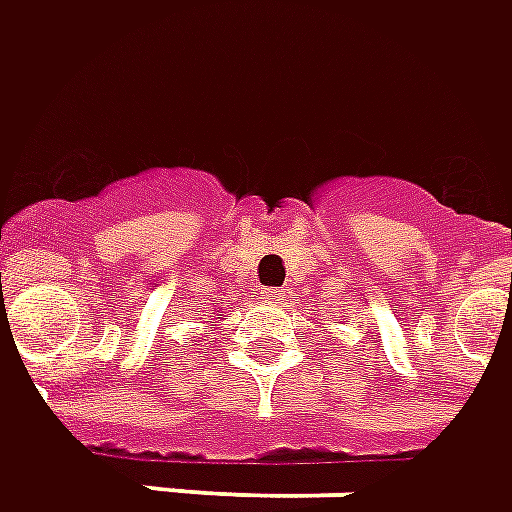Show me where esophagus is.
Masks as SVG:
<instances>
[{"label": "esophagus", "instance_id": "obj_1", "mask_svg": "<svg viewBox=\"0 0 512 512\" xmlns=\"http://www.w3.org/2000/svg\"><path fill=\"white\" fill-rule=\"evenodd\" d=\"M262 300L264 303H270V306H284L286 292L284 289H264Z\"/></svg>", "mask_w": 512, "mask_h": 512}]
</instances>
